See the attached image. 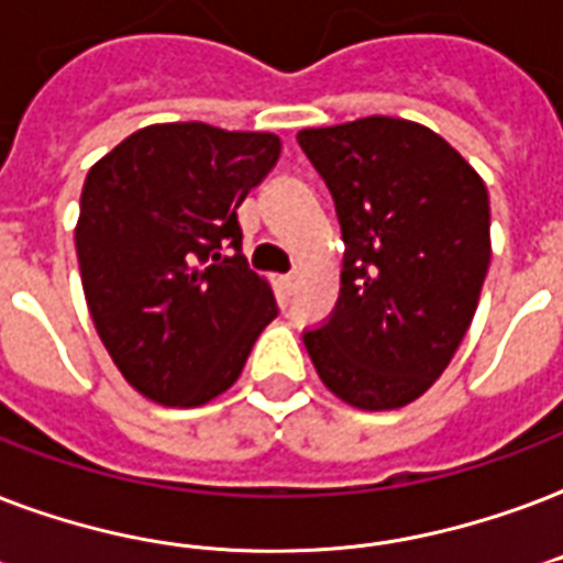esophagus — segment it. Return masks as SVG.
Here are the masks:
<instances>
[{
  "instance_id": "obj_1",
  "label": "esophagus",
  "mask_w": 563,
  "mask_h": 563,
  "mask_svg": "<svg viewBox=\"0 0 563 563\" xmlns=\"http://www.w3.org/2000/svg\"><path fill=\"white\" fill-rule=\"evenodd\" d=\"M280 289L286 291V295H291V291L298 289V274H286V277H280Z\"/></svg>"
}]
</instances>
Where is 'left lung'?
I'll return each instance as SVG.
<instances>
[{"instance_id":"1","label":"left lung","mask_w":563,"mask_h":563,"mask_svg":"<svg viewBox=\"0 0 563 563\" xmlns=\"http://www.w3.org/2000/svg\"><path fill=\"white\" fill-rule=\"evenodd\" d=\"M342 224V289L303 333L321 383L356 409L418 400L453 360L490 263L485 180L435 131L391 117L303 128Z\"/></svg>"}]
</instances>
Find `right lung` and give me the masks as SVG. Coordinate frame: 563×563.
I'll return each mask as SVG.
<instances>
[{
  "instance_id": "right-lung-1",
  "label": "right lung",
  "mask_w": 563,
  "mask_h": 563,
  "mask_svg": "<svg viewBox=\"0 0 563 563\" xmlns=\"http://www.w3.org/2000/svg\"><path fill=\"white\" fill-rule=\"evenodd\" d=\"M277 157V134L166 122L87 172L75 224L84 298L110 360L148 400L187 409L228 391L277 318L236 219Z\"/></svg>"
}]
</instances>
